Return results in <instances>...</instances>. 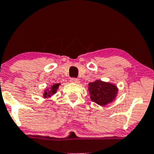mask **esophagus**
<instances>
[{"label": "esophagus", "mask_w": 154, "mask_h": 154, "mask_svg": "<svg viewBox=\"0 0 154 154\" xmlns=\"http://www.w3.org/2000/svg\"><path fill=\"white\" fill-rule=\"evenodd\" d=\"M70 82L72 83H76V84H78V83H79V80L77 78H71L70 79Z\"/></svg>", "instance_id": "1"}]
</instances>
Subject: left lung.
<instances>
[{
    "instance_id": "1",
    "label": "left lung",
    "mask_w": 154,
    "mask_h": 154,
    "mask_svg": "<svg viewBox=\"0 0 154 154\" xmlns=\"http://www.w3.org/2000/svg\"><path fill=\"white\" fill-rule=\"evenodd\" d=\"M88 91L91 100L98 105L104 106L116 99L119 89L112 83L96 79L88 84Z\"/></svg>"
}]
</instances>
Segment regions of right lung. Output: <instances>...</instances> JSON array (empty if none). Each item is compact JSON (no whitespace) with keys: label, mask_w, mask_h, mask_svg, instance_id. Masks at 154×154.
Returning a JSON list of instances; mask_svg holds the SVG:
<instances>
[{"label":"right lung","mask_w":154,"mask_h":154,"mask_svg":"<svg viewBox=\"0 0 154 154\" xmlns=\"http://www.w3.org/2000/svg\"><path fill=\"white\" fill-rule=\"evenodd\" d=\"M60 83L58 84H54L53 85H51V87L46 88V89L44 90L43 92V98H50L51 96H53L55 93L57 92L58 88H59Z\"/></svg>","instance_id":"1"}]
</instances>
